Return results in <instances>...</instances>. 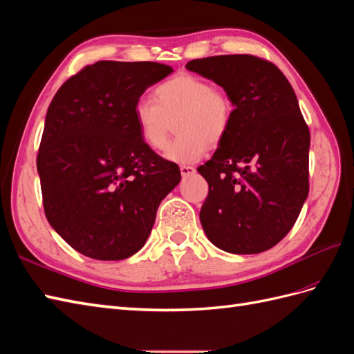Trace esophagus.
<instances>
[{
  "mask_svg": "<svg viewBox=\"0 0 354 354\" xmlns=\"http://www.w3.org/2000/svg\"><path fill=\"white\" fill-rule=\"evenodd\" d=\"M180 172H182L183 177H189V176L194 174L195 168L194 167H189V165H182V167H180Z\"/></svg>",
  "mask_w": 354,
  "mask_h": 354,
  "instance_id": "obj_1",
  "label": "esophagus"
}]
</instances>
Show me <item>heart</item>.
<instances>
[{
	"label": "heart",
	"mask_w": 354,
	"mask_h": 354,
	"mask_svg": "<svg viewBox=\"0 0 354 354\" xmlns=\"http://www.w3.org/2000/svg\"><path fill=\"white\" fill-rule=\"evenodd\" d=\"M156 100L142 96L135 102L133 118L142 141L153 150L165 147L176 118L178 133L163 156L177 163L200 160L210 145H218L232 120V103L222 91L194 75H177L154 90Z\"/></svg>",
	"instance_id": "b5f03b06"
}]
</instances>
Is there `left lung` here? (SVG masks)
I'll return each instance as SVG.
<instances>
[{"label":"left lung","mask_w":354,"mask_h":354,"mask_svg":"<svg viewBox=\"0 0 354 354\" xmlns=\"http://www.w3.org/2000/svg\"><path fill=\"white\" fill-rule=\"evenodd\" d=\"M191 72L231 100L228 133L198 167L209 183L200 212L207 239L230 254H260L288 234L309 192V129L279 68L254 55L192 59Z\"/></svg>","instance_id":"obj_1"}]
</instances>
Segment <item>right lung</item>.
Masks as SVG:
<instances>
[{
    "label": "right lung",
    "instance_id": "right-lung-1",
    "mask_svg": "<svg viewBox=\"0 0 354 354\" xmlns=\"http://www.w3.org/2000/svg\"><path fill=\"white\" fill-rule=\"evenodd\" d=\"M172 67L97 62L67 80L48 108L37 171L48 222L75 251L103 261L147 242L180 169L138 131L135 102Z\"/></svg>",
    "mask_w": 354,
    "mask_h": 354
}]
</instances>
